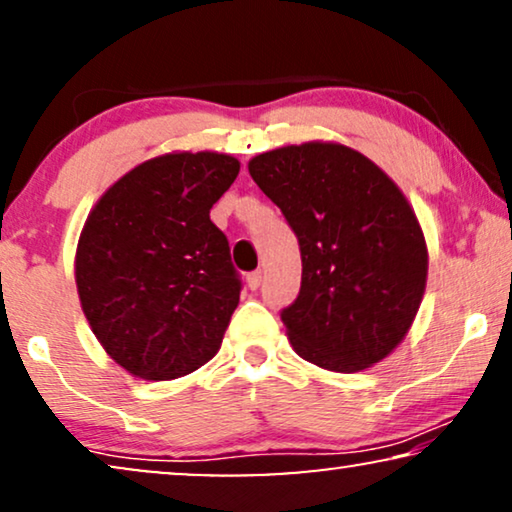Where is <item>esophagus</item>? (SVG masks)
<instances>
[{"instance_id":"esophagus-1","label":"esophagus","mask_w":512,"mask_h":512,"mask_svg":"<svg viewBox=\"0 0 512 512\" xmlns=\"http://www.w3.org/2000/svg\"><path fill=\"white\" fill-rule=\"evenodd\" d=\"M261 282H263V272L261 270H254V272H249L247 275V284H249V289H258V286H261Z\"/></svg>"}]
</instances>
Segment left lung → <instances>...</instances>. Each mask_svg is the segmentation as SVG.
I'll list each match as a JSON object with an SVG mask.
<instances>
[{
	"label": "left lung",
	"mask_w": 512,
	"mask_h": 512,
	"mask_svg": "<svg viewBox=\"0 0 512 512\" xmlns=\"http://www.w3.org/2000/svg\"><path fill=\"white\" fill-rule=\"evenodd\" d=\"M249 174L298 237L300 293L279 314L293 349L335 373L382 361L408 333L429 268L405 195L342 144L261 153Z\"/></svg>",
	"instance_id": "obj_1"
}]
</instances>
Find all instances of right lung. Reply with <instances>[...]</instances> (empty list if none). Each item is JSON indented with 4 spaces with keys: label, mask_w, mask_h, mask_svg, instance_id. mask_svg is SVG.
<instances>
[{
    "label": "right lung",
    "mask_w": 512,
    "mask_h": 512,
    "mask_svg": "<svg viewBox=\"0 0 512 512\" xmlns=\"http://www.w3.org/2000/svg\"><path fill=\"white\" fill-rule=\"evenodd\" d=\"M240 163L223 153L146 160L102 195L76 249L90 328L142 380L188 375L219 352L242 279L209 209Z\"/></svg>",
    "instance_id": "right-lung-1"
}]
</instances>
